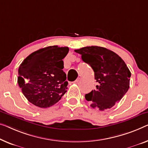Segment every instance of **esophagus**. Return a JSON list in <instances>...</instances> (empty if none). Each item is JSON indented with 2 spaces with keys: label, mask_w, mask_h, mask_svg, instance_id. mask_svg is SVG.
Listing matches in <instances>:
<instances>
[{
  "label": "esophagus",
  "mask_w": 148,
  "mask_h": 148,
  "mask_svg": "<svg viewBox=\"0 0 148 148\" xmlns=\"http://www.w3.org/2000/svg\"><path fill=\"white\" fill-rule=\"evenodd\" d=\"M81 79H82V76H80V75H79L78 77V78H77L76 80L74 82V83H78V82H79L80 81Z\"/></svg>",
  "instance_id": "obj_1"
}]
</instances>
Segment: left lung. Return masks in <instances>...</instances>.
<instances>
[{
	"label": "left lung",
	"mask_w": 148,
	"mask_h": 148,
	"mask_svg": "<svg viewBox=\"0 0 148 148\" xmlns=\"http://www.w3.org/2000/svg\"><path fill=\"white\" fill-rule=\"evenodd\" d=\"M92 67L98 82L96 89L85 95L93 108L110 109L118 103L130 87L131 72L121 57L112 50L97 46L75 50Z\"/></svg>",
	"instance_id": "left-lung-1"
}]
</instances>
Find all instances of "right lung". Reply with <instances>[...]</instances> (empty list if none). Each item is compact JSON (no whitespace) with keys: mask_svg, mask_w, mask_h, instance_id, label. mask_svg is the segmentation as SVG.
I'll use <instances>...</instances> for the list:
<instances>
[{"mask_svg":"<svg viewBox=\"0 0 148 148\" xmlns=\"http://www.w3.org/2000/svg\"><path fill=\"white\" fill-rule=\"evenodd\" d=\"M68 51V47L48 46L32 52L20 65L18 84L32 104L50 107L67 92L62 59Z\"/></svg>","mask_w":148,"mask_h":148,"instance_id":"1","label":"right lung"}]
</instances>
